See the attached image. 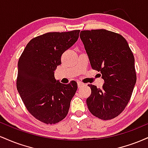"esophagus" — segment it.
Wrapping results in <instances>:
<instances>
[{
	"label": "esophagus",
	"mask_w": 148,
	"mask_h": 148,
	"mask_svg": "<svg viewBox=\"0 0 148 148\" xmlns=\"http://www.w3.org/2000/svg\"><path fill=\"white\" fill-rule=\"evenodd\" d=\"M77 85H78V88H80L83 87V86H84V84H83V83L80 82V81H78V82H77Z\"/></svg>",
	"instance_id": "1"
}]
</instances>
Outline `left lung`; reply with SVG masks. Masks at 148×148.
I'll use <instances>...</instances> for the list:
<instances>
[{"label":"left lung","instance_id":"obj_1","mask_svg":"<svg viewBox=\"0 0 148 148\" xmlns=\"http://www.w3.org/2000/svg\"><path fill=\"white\" fill-rule=\"evenodd\" d=\"M80 38L92 68L101 72L104 81L102 88L88 86V109L101 120H111L125 109L136 82L133 53L121 35L109 30H82Z\"/></svg>","mask_w":148,"mask_h":148}]
</instances>
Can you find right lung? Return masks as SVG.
<instances>
[{
    "label": "right lung",
    "instance_id": "right-lung-1",
    "mask_svg": "<svg viewBox=\"0 0 148 148\" xmlns=\"http://www.w3.org/2000/svg\"><path fill=\"white\" fill-rule=\"evenodd\" d=\"M79 32H53L35 37L18 59L17 90L30 114L42 123L56 124L68 113L77 84H61L54 71L61 64L62 54L77 41Z\"/></svg>",
    "mask_w": 148,
    "mask_h": 148
}]
</instances>
